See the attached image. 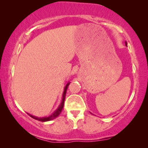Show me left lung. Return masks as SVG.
<instances>
[{
  "instance_id": "8db88e82",
  "label": "left lung",
  "mask_w": 148,
  "mask_h": 148,
  "mask_svg": "<svg viewBox=\"0 0 148 148\" xmlns=\"http://www.w3.org/2000/svg\"><path fill=\"white\" fill-rule=\"evenodd\" d=\"M126 46H127V42H126Z\"/></svg>"
}]
</instances>
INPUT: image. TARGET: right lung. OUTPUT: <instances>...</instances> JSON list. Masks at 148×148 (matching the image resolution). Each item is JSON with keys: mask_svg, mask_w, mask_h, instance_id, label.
<instances>
[{"mask_svg": "<svg viewBox=\"0 0 148 148\" xmlns=\"http://www.w3.org/2000/svg\"><path fill=\"white\" fill-rule=\"evenodd\" d=\"M69 84H70V83H69V82L67 83V85H66V86H65V87H64V92H63V95H62V101H61L60 106H59L58 108L56 110V111L53 112V113L50 116H49V117H45V118H38V117L34 116V115H30V114H29V113H28V114L31 117V118H33L35 119V120H39V121H41V122L50 121V120H53V119H55L56 118H57V117L59 115H60V113H61V111H62V108H63L64 102V99H65V96H66V92H67V88H68V86H69Z\"/></svg>", "mask_w": 148, "mask_h": 148, "instance_id": "add662e5", "label": "right lung"}]
</instances>
